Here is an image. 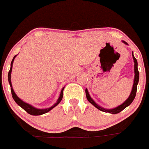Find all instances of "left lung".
Listing matches in <instances>:
<instances>
[{"label":"left lung","mask_w":149,"mask_h":149,"mask_svg":"<svg viewBox=\"0 0 149 149\" xmlns=\"http://www.w3.org/2000/svg\"><path fill=\"white\" fill-rule=\"evenodd\" d=\"M122 42H123L124 44L127 45H128V44L125 41H122ZM132 56H133V60H134V84H133L132 90H131V94H130L128 98L126 99L125 101H124L122 104L119 105V106L116 107H114V108H112V109H106V108H104V107H101L100 105H98V104H96L94 100L91 98L90 95H89V92H88V89L86 88L85 92H86V98H87V100L89 101V102H90L93 106L95 107L96 108L98 109V110H101V111L105 112V113H112V114H116L120 113L121 111H122L124 109L126 108L127 107H128L129 105L132 103L134 99L135 98V96H136V89H137V84L138 83H139V71H138V68H137L138 67L137 60H136V59L134 57V53H133V52H132Z\"/></svg>","instance_id":"obj_1"}]
</instances>
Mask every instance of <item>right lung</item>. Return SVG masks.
Segmentation results:
<instances>
[{"mask_svg":"<svg viewBox=\"0 0 149 149\" xmlns=\"http://www.w3.org/2000/svg\"><path fill=\"white\" fill-rule=\"evenodd\" d=\"M16 56L17 55H15V56L13 57V60H12L11 65H10V72H9V73H8V81H9V84H10V85L12 96H13V99H14V101L16 102V104L18 105V106H20L22 109H24V110H25L26 112H27V113H28L29 114H30V115L39 116V115H42V114L46 113H48V112H49L50 110H52L54 107H55L56 105H58L59 104H60V101H62V99H63V89H64V87L61 89L60 96H59L58 99H57L56 103H55L54 104L52 105L51 107H48V108H45V109L36 108V107H33V105L30 104L28 103H26V102H24V101H22L21 98H18V95H17L15 94V92H14V89H13V85H12V82H11V73H12V69H13V62H14V60H15V58L16 57Z\"/></svg>","mask_w":149,"mask_h":149,"instance_id":"1","label":"right lung"}]
</instances>
